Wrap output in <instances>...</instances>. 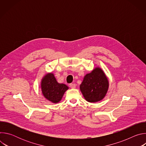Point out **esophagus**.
Here are the masks:
<instances>
[{"label":"esophagus","mask_w":146,"mask_h":146,"mask_svg":"<svg viewBox=\"0 0 146 146\" xmlns=\"http://www.w3.org/2000/svg\"><path fill=\"white\" fill-rule=\"evenodd\" d=\"M69 86L70 88H76V84H73V83H71V84H69Z\"/></svg>","instance_id":"34e87169"}]
</instances>
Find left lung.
Listing matches in <instances>:
<instances>
[{
    "mask_svg": "<svg viewBox=\"0 0 146 146\" xmlns=\"http://www.w3.org/2000/svg\"><path fill=\"white\" fill-rule=\"evenodd\" d=\"M80 88L87 101L96 102L105 96L109 88V81L102 70L97 68L86 75Z\"/></svg>",
    "mask_w": 146,
    "mask_h": 146,
    "instance_id": "obj_1",
    "label": "left lung"
}]
</instances>
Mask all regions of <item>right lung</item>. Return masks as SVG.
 Masks as SVG:
<instances>
[{
	"mask_svg": "<svg viewBox=\"0 0 146 146\" xmlns=\"http://www.w3.org/2000/svg\"><path fill=\"white\" fill-rule=\"evenodd\" d=\"M41 91L44 96L52 103L59 102L68 87L64 84L58 83L54 74L49 73L46 75L41 81Z\"/></svg>",
	"mask_w": 146,
	"mask_h": 146,
	"instance_id": "right-lung-1",
	"label": "right lung"
}]
</instances>
